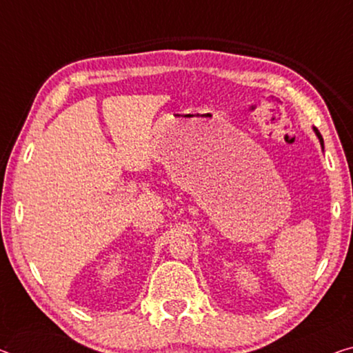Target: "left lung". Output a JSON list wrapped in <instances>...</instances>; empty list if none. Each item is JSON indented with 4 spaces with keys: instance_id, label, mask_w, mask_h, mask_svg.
Listing matches in <instances>:
<instances>
[{
    "instance_id": "1",
    "label": "left lung",
    "mask_w": 353,
    "mask_h": 353,
    "mask_svg": "<svg viewBox=\"0 0 353 353\" xmlns=\"http://www.w3.org/2000/svg\"><path fill=\"white\" fill-rule=\"evenodd\" d=\"M314 133H315V136H317V138H319V143H320V145H322V150L325 149V147H323V138H322V134H320V131L317 130V128H315V126H314Z\"/></svg>"
}]
</instances>
